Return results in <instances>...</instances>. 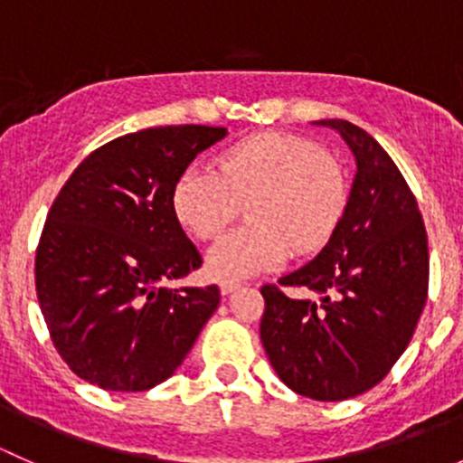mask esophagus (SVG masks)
Wrapping results in <instances>:
<instances>
[{
	"label": "esophagus",
	"mask_w": 463,
	"mask_h": 463,
	"mask_svg": "<svg viewBox=\"0 0 463 463\" xmlns=\"http://www.w3.org/2000/svg\"><path fill=\"white\" fill-rule=\"evenodd\" d=\"M237 288H241L240 279H222V282H219V291H222L223 296H228V293L237 291Z\"/></svg>",
	"instance_id": "34e87169"
}]
</instances>
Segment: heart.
<instances>
[{
  "label": "heart",
  "mask_w": 463,
  "mask_h": 463,
  "mask_svg": "<svg viewBox=\"0 0 463 463\" xmlns=\"http://www.w3.org/2000/svg\"><path fill=\"white\" fill-rule=\"evenodd\" d=\"M219 175L188 167L172 188V213L197 240H214L246 205L249 226L208 250V270L235 279L278 269L291 250H320L338 228L349 184L338 158L311 138L261 132L217 158Z\"/></svg>",
  "instance_id": "heart-1"
}]
</instances>
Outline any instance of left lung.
Here are the masks:
<instances>
[{
  "instance_id": "left-lung-1",
  "label": "left lung",
  "mask_w": 463,
  "mask_h": 463,
  "mask_svg": "<svg viewBox=\"0 0 463 463\" xmlns=\"http://www.w3.org/2000/svg\"><path fill=\"white\" fill-rule=\"evenodd\" d=\"M356 158L347 208L309 264L264 284L260 335L275 374L316 401L372 390L412 340L428 298V235L417 199L390 154L365 129L316 120ZM321 298H291L283 287Z\"/></svg>"
}]
</instances>
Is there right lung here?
Instances as JSON below:
<instances>
[{
    "label": "right lung",
    "instance_id": "add662e5",
    "mask_svg": "<svg viewBox=\"0 0 463 463\" xmlns=\"http://www.w3.org/2000/svg\"><path fill=\"white\" fill-rule=\"evenodd\" d=\"M226 128L167 125L114 138L73 170L46 214L35 288L73 374L143 392L175 374L219 307V288H167L202 266L172 188Z\"/></svg>",
    "mask_w": 463,
    "mask_h": 463
}]
</instances>
